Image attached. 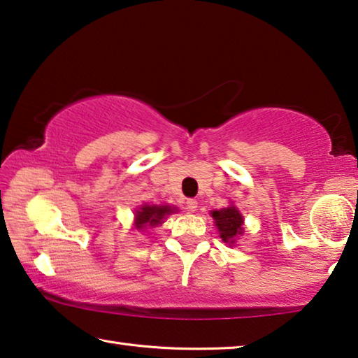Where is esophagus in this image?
Segmentation results:
<instances>
[{
	"instance_id": "esophagus-1",
	"label": "esophagus",
	"mask_w": 358,
	"mask_h": 358,
	"mask_svg": "<svg viewBox=\"0 0 358 358\" xmlns=\"http://www.w3.org/2000/svg\"><path fill=\"white\" fill-rule=\"evenodd\" d=\"M186 210H188V212H196V210H197V201L196 199H188V201H186Z\"/></svg>"
}]
</instances>
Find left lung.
Here are the masks:
<instances>
[{
	"label": "left lung",
	"mask_w": 358,
	"mask_h": 358,
	"mask_svg": "<svg viewBox=\"0 0 358 358\" xmlns=\"http://www.w3.org/2000/svg\"><path fill=\"white\" fill-rule=\"evenodd\" d=\"M212 217L217 223V228L220 231L221 239L224 242L234 243V239L237 236H241L243 232L242 228V215L239 213V210L236 207H228V208H221V210H215L212 213Z\"/></svg>",
	"instance_id": "1"
}]
</instances>
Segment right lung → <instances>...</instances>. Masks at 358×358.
Listing matches in <instances>:
<instances>
[{
    "label": "right lung",
    "instance_id": "right-lung-1",
    "mask_svg": "<svg viewBox=\"0 0 358 358\" xmlns=\"http://www.w3.org/2000/svg\"><path fill=\"white\" fill-rule=\"evenodd\" d=\"M173 212V208L167 206H143L137 215H135V221H137V228L143 229L146 226H156L162 223V220L166 218V215H170Z\"/></svg>",
    "mask_w": 358,
    "mask_h": 358
}]
</instances>
